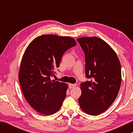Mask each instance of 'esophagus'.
Instances as JSON below:
<instances>
[{
    "label": "esophagus",
    "mask_w": 133,
    "mask_h": 133,
    "mask_svg": "<svg viewBox=\"0 0 133 133\" xmlns=\"http://www.w3.org/2000/svg\"><path fill=\"white\" fill-rule=\"evenodd\" d=\"M76 86V84H71V83H70V84H69V87H70V88H71L75 87Z\"/></svg>",
    "instance_id": "esophagus-1"
}]
</instances>
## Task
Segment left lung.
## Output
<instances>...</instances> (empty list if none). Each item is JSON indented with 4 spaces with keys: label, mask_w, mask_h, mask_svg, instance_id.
<instances>
[{
    "label": "left lung",
    "mask_w": 133,
    "mask_h": 133,
    "mask_svg": "<svg viewBox=\"0 0 133 133\" xmlns=\"http://www.w3.org/2000/svg\"><path fill=\"white\" fill-rule=\"evenodd\" d=\"M85 54V76L82 83L79 104L83 112L96 116L111 105L118 95L121 84V63L116 52L97 37L77 39Z\"/></svg>",
    "instance_id": "left-lung-1"
}]
</instances>
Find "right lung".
<instances>
[{"label":"right lung","instance_id":"add662e5","mask_svg":"<svg viewBox=\"0 0 133 133\" xmlns=\"http://www.w3.org/2000/svg\"><path fill=\"white\" fill-rule=\"evenodd\" d=\"M76 45L69 37L46 35L37 37L28 46L18 72L21 90L28 103L37 112L50 115L59 110L66 96L68 85L51 81L62 57Z\"/></svg>","mask_w":133,"mask_h":133}]
</instances>
